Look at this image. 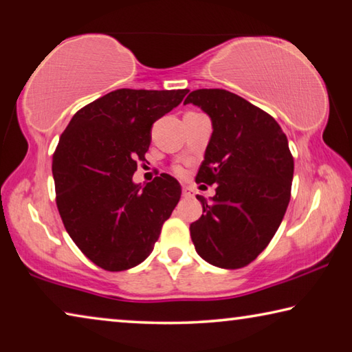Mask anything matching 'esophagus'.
Listing matches in <instances>:
<instances>
[{
  "mask_svg": "<svg viewBox=\"0 0 352 352\" xmlns=\"http://www.w3.org/2000/svg\"><path fill=\"white\" fill-rule=\"evenodd\" d=\"M182 192H183L184 197H194V189L190 186H183Z\"/></svg>",
  "mask_w": 352,
  "mask_h": 352,
  "instance_id": "obj_1",
  "label": "esophagus"
}]
</instances>
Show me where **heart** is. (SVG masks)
Listing matches in <instances>:
<instances>
[{
  "instance_id": "b5f03b06",
  "label": "heart",
  "mask_w": 352,
  "mask_h": 352,
  "mask_svg": "<svg viewBox=\"0 0 352 352\" xmlns=\"http://www.w3.org/2000/svg\"><path fill=\"white\" fill-rule=\"evenodd\" d=\"M175 172H177V174H183V170H182L180 168H178V169H175Z\"/></svg>"
}]
</instances>
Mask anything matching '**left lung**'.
Wrapping results in <instances>:
<instances>
[{
    "label": "left lung",
    "instance_id": "obj_1",
    "mask_svg": "<svg viewBox=\"0 0 352 352\" xmlns=\"http://www.w3.org/2000/svg\"><path fill=\"white\" fill-rule=\"evenodd\" d=\"M212 122L197 183L216 195H197L204 214L190 223L195 252L220 269H241L258 258L283 222L294 180L287 136L269 113L219 88L188 94Z\"/></svg>",
    "mask_w": 352,
    "mask_h": 352
}]
</instances>
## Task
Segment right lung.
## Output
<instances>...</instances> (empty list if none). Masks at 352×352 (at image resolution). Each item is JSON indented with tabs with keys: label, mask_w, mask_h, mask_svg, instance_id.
<instances>
[{
	"label": "right lung",
	"mask_w": 352,
	"mask_h": 352,
	"mask_svg": "<svg viewBox=\"0 0 352 352\" xmlns=\"http://www.w3.org/2000/svg\"><path fill=\"white\" fill-rule=\"evenodd\" d=\"M189 90L111 91L76 113L52 158L56 201L71 239L100 269L122 272L152 253L182 195L174 177L133 182L153 122Z\"/></svg>",
	"instance_id": "add662e5"
}]
</instances>
